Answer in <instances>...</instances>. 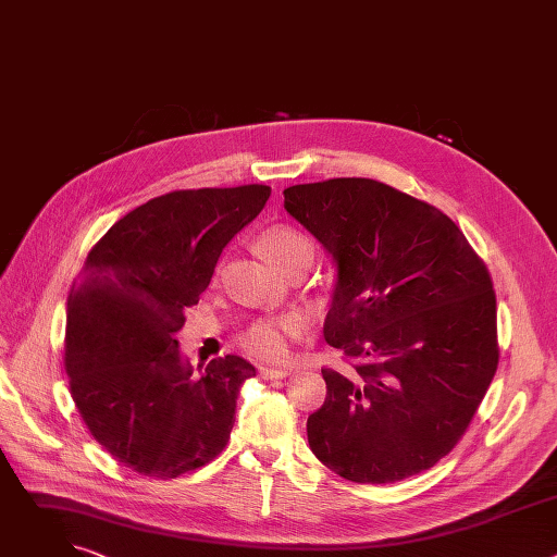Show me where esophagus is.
I'll list each match as a JSON object with an SVG mask.
<instances>
[{
	"label": "esophagus",
	"mask_w": 557,
	"mask_h": 557,
	"mask_svg": "<svg viewBox=\"0 0 557 557\" xmlns=\"http://www.w3.org/2000/svg\"><path fill=\"white\" fill-rule=\"evenodd\" d=\"M293 374V368H271V366H260V376L262 379H284Z\"/></svg>",
	"instance_id": "obj_1"
}]
</instances>
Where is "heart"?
<instances>
[{
	"instance_id": "1",
	"label": "heart",
	"mask_w": 557,
	"mask_h": 557,
	"mask_svg": "<svg viewBox=\"0 0 557 557\" xmlns=\"http://www.w3.org/2000/svg\"><path fill=\"white\" fill-rule=\"evenodd\" d=\"M258 247L264 258L282 273L299 264H310L314 258L312 237L290 224H273L258 235ZM304 331L301 317L295 312L277 317H260L243 335L240 346L247 355L262 361H284L290 355V342Z\"/></svg>"
}]
</instances>
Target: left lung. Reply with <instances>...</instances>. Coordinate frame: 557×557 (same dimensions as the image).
<instances>
[{
  "mask_svg": "<svg viewBox=\"0 0 557 557\" xmlns=\"http://www.w3.org/2000/svg\"><path fill=\"white\" fill-rule=\"evenodd\" d=\"M284 209L337 262L324 337L350 374L324 368L306 423L342 479L399 483L434 467L469 428L498 368L485 262L436 207L370 178L284 189Z\"/></svg>",
  "mask_w": 557,
  "mask_h": 557,
  "instance_id": "1",
  "label": "left lung"
}]
</instances>
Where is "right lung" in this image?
I'll use <instances>...</instances> for the list:
<instances>
[{
	"instance_id": "add662e5",
	"label": "right lung",
	"mask_w": 557,
	"mask_h": 557,
	"mask_svg": "<svg viewBox=\"0 0 557 557\" xmlns=\"http://www.w3.org/2000/svg\"><path fill=\"white\" fill-rule=\"evenodd\" d=\"M269 196L267 185H243L151 198L101 237L70 288L72 401L97 443L136 473L178 479L226 447L256 368L226 355L194 376L176 333L222 249Z\"/></svg>"
}]
</instances>
